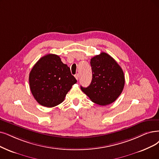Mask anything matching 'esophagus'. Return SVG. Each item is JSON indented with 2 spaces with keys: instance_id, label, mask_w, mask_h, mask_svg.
<instances>
[{
  "instance_id": "34e87169",
  "label": "esophagus",
  "mask_w": 159,
  "mask_h": 159,
  "mask_svg": "<svg viewBox=\"0 0 159 159\" xmlns=\"http://www.w3.org/2000/svg\"><path fill=\"white\" fill-rule=\"evenodd\" d=\"M75 78L76 80H78V79H79V74H76L75 75Z\"/></svg>"
}]
</instances>
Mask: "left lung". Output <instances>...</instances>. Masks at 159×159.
<instances>
[{"label": "left lung", "instance_id": "left-lung-1", "mask_svg": "<svg viewBox=\"0 0 159 159\" xmlns=\"http://www.w3.org/2000/svg\"><path fill=\"white\" fill-rule=\"evenodd\" d=\"M93 78L87 87L81 89L93 102L100 106L108 105L119 97L125 85V76L118 63L106 53L91 59Z\"/></svg>", "mask_w": 159, "mask_h": 159}]
</instances>
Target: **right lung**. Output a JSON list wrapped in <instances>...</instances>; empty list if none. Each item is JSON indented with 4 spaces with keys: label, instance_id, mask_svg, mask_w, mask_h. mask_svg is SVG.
<instances>
[{
    "label": "right lung",
    "instance_id": "add662e5",
    "mask_svg": "<svg viewBox=\"0 0 159 159\" xmlns=\"http://www.w3.org/2000/svg\"><path fill=\"white\" fill-rule=\"evenodd\" d=\"M29 85L34 98L40 105L52 107L62 102L77 80L59 56L48 54L34 65L29 74Z\"/></svg>",
    "mask_w": 159,
    "mask_h": 159
}]
</instances>
